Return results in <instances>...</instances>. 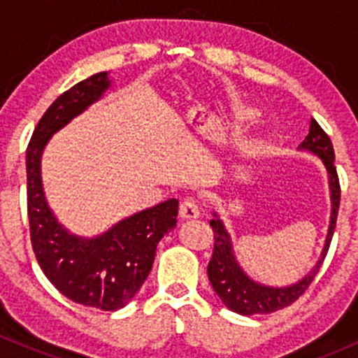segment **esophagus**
<instances>
[{"label":"esophagus","instance_id":"esophagus-1","mask_svg":"<svg viewBox=\"0 0 358 358\" xmlns=\"http://www.w3.org/2000/svg\"><path fill=\"white\" fill-rule=\"evenodd\" d=\"M201 215V208H199V202L192 197H187V199L182 201L180 204V216L183 220H194V218H199Z\"/></svg>","mask_w":358,"mask_h":358}]
</instances>
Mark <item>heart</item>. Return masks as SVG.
Masks as SVG:
<instances>
[{
  "label": "heart",
  "mask_w": 358,
  "mask_h": 358,
  "mask_svg": "<svg viewBox=\"0 0 358 358\" xmlns=\"http://www.w3.org/2000/svg\"><path fill=\"white\" fill-rule=\"evenodd\" d=\"M243 115H244V117H246V119H252L256 114H255V112H252V110H244Z\"/></svg>",
  "instance_id": "b5f03b06"
}]
</instances>
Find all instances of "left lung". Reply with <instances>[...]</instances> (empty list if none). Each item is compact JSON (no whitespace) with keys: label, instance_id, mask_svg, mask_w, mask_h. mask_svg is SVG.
<instances>
[{"label":"left lung","instance_id":"left-lung-1","mask_svg":"<svg viewBox=\"0 0 358 358\" xmlns=\"http://www.w3.org/2000/svg\"><path fill=\"white\" fill-rule=\"evenodd\" d=\"M301 150H308V152L315 154L317 157L322 159L324 166L327 169V176H329V190H331V222L329 230H327L326 244H324L322 255H320L317 265L298 280L296 284L286 287H272L265 286V284L255 282L251 277L241 268L237 263L236 255H234L232 241H230L229 232L223 227L222 220L216 216L215 220L209 222L213 234H215V248H213V256L209 259L208 265V277L211 282L213 289H215L218 298L222 299L223 305L232 312L241 313V315H262V313H272L280 308L292 305L299 296L303 294L312 280L315 279L317 272H319L320 265H322L324 258H326L327 251H329L331 239L336 229V218H338L339 209V197H341V189H339L338 173H336L334 166V149L331 138L327 133L319 126L315 119L310 121V131L306 138L303 140Z\"/></svg>","mask_w":358,"mask_h":358}]
</instances>
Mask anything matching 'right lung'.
Listing matches in <instances>:
<instances>
[{
	"label": "right lung",
	"mask_w": 358,
	"mask_h": 358,
	"mask_svg": "<svg viewBox=\"0 0 358 358\" xmlns=\"http://www.w3.org/2000/svg\"><path fill=\"white\" fill-rule=\"evenodd\" d=\"M110 86L99 72L64 92L43 114L25 156L31 244L46 279L79 305L119 310L128 305L152 268L159 241L176 227L178 201L168 199L121 220L93 239L69 234L48 208L41 183V154L53 133L88 109Z\"/></svg>",
	"instance_id": "1"
}]
</instances>
